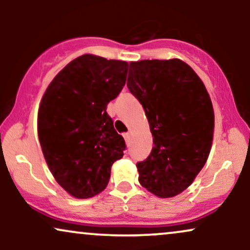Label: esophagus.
<instances>
[{"mask_svg": "<svg viewBox=\"0 0 250 250\" xmlns=\"http://www.w3.org/2000/svg\"><path fill=\"white\" fill-rule=\"evenodd\" d=\"M123 137H125V142H129V140H130V133H127V134H123Z\"/></svg>", "mask_w": 250, "mask_h": 250, "instance_id": "34e87169", "label": "esophagus"}]
</instances>
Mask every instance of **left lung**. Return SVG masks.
<instances>
[{"label":"left lung","mask_w":250,"mask_h":250,"mask_svg":"<svg viewBox=\"0 0 250 250\" xmlns=\"http://www.w3.org/2000/svg\"><path fill=\"white\" fill-rule=\"evenodd\" d=\"M127 87L145 109L154 147L136 165L142 187L161 199L186 190L207 162L214 109L202 80L180 59L130 62Z\"/></svg>","instance_id":"left-lung-1"}]
</instances>
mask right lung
Masks as SVG:
<instances>
[{
    "mask_svg": "<svg viewBox=\"0 0 250 250\" xmlns=\"http://www.w3.org/2000/svg\"><path fill=\"white\" fill-rule=\"evenodd\" d=\"M128 63L84 54L48 85L37 113V134L54 179L71 196L89 199L107 187L125 140L105 111L125 84Z\"/></svg>",
    "mask_w": 250,
    "mask_h": 250,
    "instance_id": "right-lung-1",
    "label": "right lung"
}]
</instances>
